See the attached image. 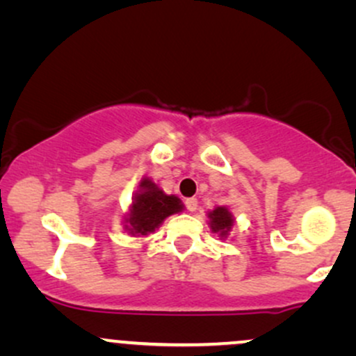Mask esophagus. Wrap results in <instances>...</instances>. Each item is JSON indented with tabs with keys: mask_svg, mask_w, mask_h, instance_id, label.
I'll return each instance as SVG.
<instances>
[{
	"mask_svg": "<svg viewBox=\"0 0 356 356\" xmlns=\"http://www.w3.org/2000/svg\"><path fill=\"white\" fill-rule=\"evenodd\" d=\"M186 207H187V211H191V212H194L195 209H197V199L195 197H189L186 201Z\"/></svg>",
	"mask_w": 356,
	"mask_h": 356,
	"instance_id": "obj_1",
	"label": "esophagus"
}]
</instances>
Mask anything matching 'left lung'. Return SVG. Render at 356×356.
<instances>
[{
    "mask_svg": "<svg viewBox=\"0 0 356 356\" xmlns=\"http://www.w3.org/2000/svg\"><path fill=\"white\" fill-rule=\"evenodd\" d=\"M211 227L214 232H220V236H226L232 226V216L226 207H216L209 214Z\"/></svg>",
    "mask_w": 356,
    "mask_h": 356,
    "instance_id": "1",
    "label": "left lung"
}]
</instances>
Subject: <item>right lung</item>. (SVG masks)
Listing matches in <instances>:
<instances>
[{
  "instance_id": "obj_1",
  "label": "right lung",
  "mask_w": 356,
  "mask_h": 356,
  "mask_svg": "<svg viewBox=\"0 0 356 356\" xmlns=\"http://www.w3.org/2000/svg\"><path fill=\"white\" fill-rule=\"evenodd\" d=\"M140 186L144 191L136 195L129 222L134 229L132 232L145 236L147 232H152L155 227L161 226L167 216L182 211V204L175 195H165L149 179H144Z\"/></svg>"
}]
</instances>
